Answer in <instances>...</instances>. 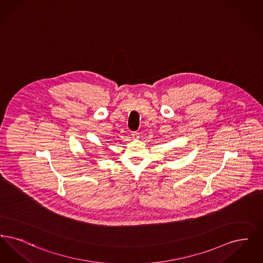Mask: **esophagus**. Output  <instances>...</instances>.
I'll use <instances>...</instances> for the list:
<instances>
[{
	"mask_svg": "<svg viewBox=\"0 0 263 263\" xmlns=\"http://www.w3.org/2000/svg\"><path fill=\"white\" fill-rule=\"evenodd\" d=\"M131 135H132V138H134V139H138L139 138V133H138L137 131H133Z\"/></svg>",
	"mask_w": 263,
	"mask_h": 263,
	"instance_id": "obj_1",
	"label": "esophagus"
}]
</instances>
